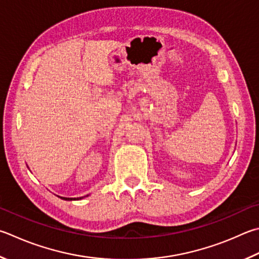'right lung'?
Segmentation results:
<instances>
[{"mask_svg":"<svg viewBox=\"0 0 259 259\" xmlns=\"http://www.w3.org/2000/svg\"><path fill=\"white\" fill-rule=\"evenodd\" d=\"M87 196H83V197H87ZM58 197H60V196H58ZM83 197H77V198H67V197H60V198L63 200H79V199H82Z\"/></svg>","mask_w":259,"mask_h":259,"instance_id":"add662e5","label":"right lung"}]
</instances>
